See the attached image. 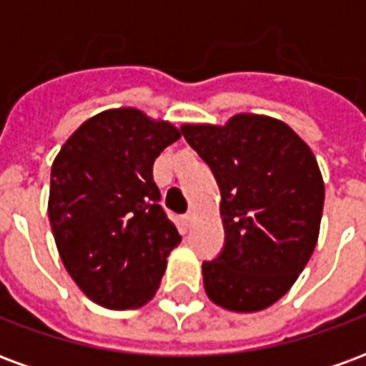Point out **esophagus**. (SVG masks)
Returning a JSON list of instances; mask_svg holds the SVG:
<instances>
[{
	"label": "esophagus",
	"instance_id": "34e87169",
	"mask_svg": "<svg viewBox=\"0 0 366 366\" xmlns=\"http://www.w3.org/2000/svg\"><path fill=\"white\" fill-rule=\"evenodd\" d=\"M194 219H196V214H194V212H188V214L182 217V222H184V225H186V227H190L192 223H194Z\"/></svg>",
	"mask_w": 366,
	"mask_h": 366
}]
</instances>
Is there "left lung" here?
I'll use <instances>...</instances> for the list:
<instances>
[{"mask_svg": "<svg viewBox=\"0 0 366 366\" xmlns=\"http://www.w3.org/2000/svg\"><path fill=\"white\" fill-rule=\"evenodd\" d=\"M222 192L225 243L202 264L212 302L259 312L290 290L314 253L323 180L314 152L286 123L241 113L227 125H182Z\"/></svg>", "mask_w": 366, "mask_h": 366, "instance_id": "left-lung-1", "label": "left lung"}]
</instances>
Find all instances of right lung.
<instances>
[{
	"mask_svg": "<svg viewBox=\"0 0 366 366\" xmlns=\"http://www.w3.org/2000/svg\"><path fill=\"white\" fill-rule=\"evenodd\" d=\"M180 131L143 112L97 113L52 162L49 219L80 290L109 310L147 304L182 237L160 206L152 164Z\"/></svg>",
	"mask_w": 366,
	"mask_h": 366,
	"instance_id": "right-lung-1",
	"label": "right lung"
}]
</instances>
